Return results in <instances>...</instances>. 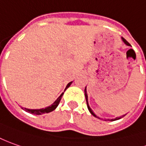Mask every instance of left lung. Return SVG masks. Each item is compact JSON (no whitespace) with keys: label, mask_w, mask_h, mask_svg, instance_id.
Segmentation results:
<instances>
[{"label":"left lung","mask_w":146,"mask_h":146,"mask_svg":"<svg viewBox=\"0 0 146 146\" xmlns=\"http://www.w3.org/2000/svg\"><path fill=\"white\" fill-rule=\"evenodd\" d=\"M121 38H122V40H123V43H125V44H126L127 46H130V43H128V41H127V40H126V39H124V38H123V37H121ZM85 97H86V104H87V108H88L89 111H90V112L91 113V115H93L94 117H97V118L100 119V118H99V117H98V116H97V115H96L94 113V111H92V109L90 108V106H89L88 95H87V92H86V88H85ZM125 115H126V114H125ZM125 115H122V116H120V117H116V118H115V119H108V120H109V121H115V120H117V119H121V118H122V117H123V116H124ZM105 121H108V120H106V119H105Z\"/></svg>","instance_id":"obj_1"}]
</instances>
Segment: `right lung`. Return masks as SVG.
I'll use <instances>...</instances> for the list:
<instances>
[{
  "label": "right lung",
  "instance_id": "add662e5",
  "mask_svg": "<svg viewBox=\"0 0 146 146\" xmlns=\"http://www.w3.org/2000/svg\"><path fill=\"white\" fill-rule=\"evenodd\" d=\"M73 83V82H71L68 83V85L66 86V89H68L69 86H70V85ZM65 90H64V91H65ZM64 93H62L60 96H59V98L54 102V103L51 105V106H49V107H47V108H41V109H28V108H23L24 111H26L27 112H29V113H31V114H35V115H42V114H45V113H49V112H51V111H54L56 108H57V106L59 105V103L60 102V99L62 98V96H63Z\"/></svg>",
  "mask_w": 146,
  "mask_h": 146
}]
</instances>
